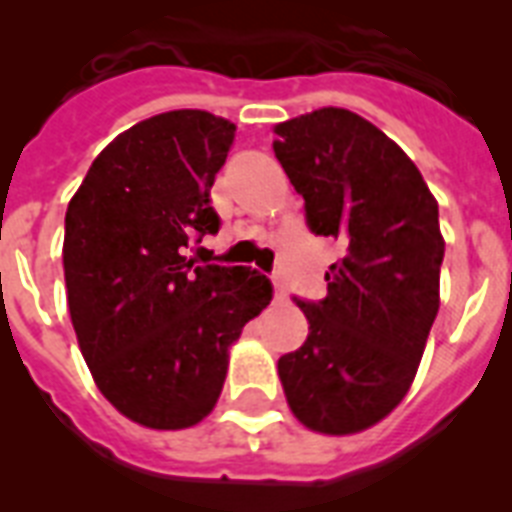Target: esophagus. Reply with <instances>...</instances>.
Segmentation results:
<instances>
[{
	"instance_id": "34e87169",
	"label": "esophagus",
	"mask_w": 512,
	"mask_h": 512,
	"mask_svg": "<svg viewBox=\"0 0 512 512\" xmlns=\"http://www.w3.org/2000/svg\"><path fill=\"white\" fill-rule=\"evenodd\" d=\"M273 287H276V300H279V303H287V287H284V281H281L279 273L273 276Z\"/></svg>"
}]
</instances>
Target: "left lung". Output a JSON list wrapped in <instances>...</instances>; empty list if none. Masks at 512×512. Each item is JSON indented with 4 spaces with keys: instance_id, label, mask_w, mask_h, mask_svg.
I'll use <instances>...</instances> for the list:
<instances>
[{
    "instance_id": "obj_1",
    "label": "left lung",
    "mask_w": 512,
    "mask_h": 512,
    "mask_svg": "<svg viewBox=\"0 0 512 512\" xmlns=\"http://www.w3.org/2000/svg\"><path fill=\"white\" fill-rule=\"evenodd\" d=\"M273 154L305 199V223L345 249L327 297L300 300L308 340L279 358L305 428L345 436L401 404L438 313V204L393 140L345 108L276 124Z\"/></svg>"
}]
</instances>
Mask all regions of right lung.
<instances>
[{
    "mask_svg": "<svg viewBox=\"0 0 512 512\" xmlns=\"http://www.w3.org/2000/svg\"><path fill=\"white\" fill-rule=\"evenodd\" d=\"M233 127L170 111L122 132L68 204V313L100 393L156 430L191 428L220 398L228 348L271 303L244 265H196L188 247L220 231L212 183Z\"/></svg>",
    "mask_w": 512,
    "mask_h": 512,
    "instance_id": "right-lung-1",
    "label": "right lung"
}]
</instances>
